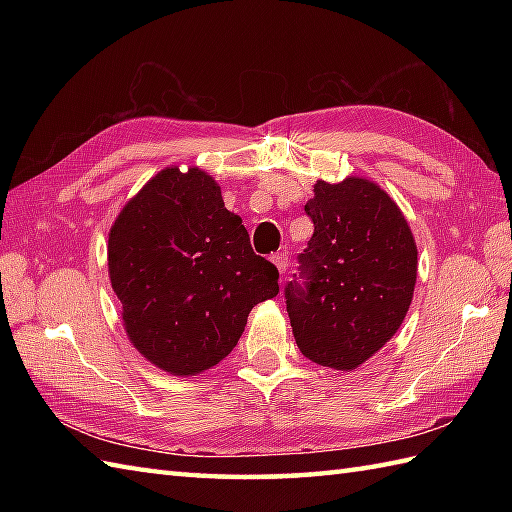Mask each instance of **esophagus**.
I'll return each instance as SVG.
<instances>
[{
  "label": "esophagus",
  "mask_w": 512,
  "mask_h": 512,
  "mask_svg": "<svg viewBox=\"0 0 512 512\" xmlns=\"http://www.w3.org/2000/svg\"><path fill=\"white\" fill-rule=\"evenodd\" d=\"M270 262H273L275 266H277V270H279V273L281 275H284L286 273V268H288V255H284V253H275L273 257H270Z\"/></svg>",
  "instance_id": "esophagus-1"
}]
</instances>
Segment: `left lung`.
I'll return each mask as SVG.
<instances>
[{
    "instance_id": "left-lung-1",
    "label": "left lung",
    "mask_w": 512,
    "mask_h": 512,
    "mask_svg": "<svg viewBox=\"0 0 512 512\" xmlns=\"http://www.w3.org/2000/svg\"><path fill=\"white\" fill-rule=\"evenodd\" d=\"M306 213L314 224L299 255L303 284L288 281L286 308L301 354L356 369L405 321L418 248L398 204L372 180H319Z\"/></svg>"
}]
</instances>
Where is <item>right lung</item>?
<instances>
[{"mask_svg": "<svg viewBox=\"0 0 512 512\" xmlns=\"http://www.w3.org/2000/svg\"><path fill=\"white\" fill-rule=\"evenodd\" d=\"M107 266L129 341L173 376H195L233 352L248 312L279 292L242 217L198 167L156 173L110 231Z\"/></svg>", "mask_w": 512, "mask_h": 512, "instance_id": "add662e5", "label": "right lung"}]
</instances>
